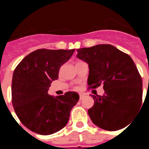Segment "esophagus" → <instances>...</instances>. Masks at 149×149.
Masks as SVG:
<instances>
[{
	"mask_svg": "<svg viewBox=\"0 0 149 149\" xmlns=\"http://www.w3.org/2000/svg\"><path fill=\"white\" fill-rule=\"evenodd\" d=\"M84 97H85V95L84 94H80V100H82Z\"/></svg>",
	"mask_w": 149,
	"mask_h": 149,
	"instance_id": "obj_1",
	"label": "esophagus"
}]
</instances>
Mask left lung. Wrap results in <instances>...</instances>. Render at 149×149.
I'll use <instances>...</instances> for the list:
<instances>
[{
	"label": "left lung",
	"mask_w": 149,
	"mask_h": 149,
	"mask_svg": "<svg viewBox=\"0 0 149 149\" xmlns=\"http://www.w3.org/2000/svg\"><path fill=\"white\" fill-rule=\"evenodd\" d=\"M77 51V58L89 65V88L104 85V95H92L94 105L88 110L92 122L107 131L126 127L140 109L143 99V81L135 63L111 45Z\"/></svg>",
	"instance_id": "obj_1"
}]
</instances>
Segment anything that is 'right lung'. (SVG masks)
I'll list each match as a JSON object with an SVG mask.
<instances>
[{
    "instance_id": "obj_1",
    "label": "right lung",
    "mask_w": 149,
    "mask_h": 149,
    "mask_svg": "<svg viewBox=\"0 0 149 149\" xmlns=\"http://www.w3.org/2000/svg\"><path fill=\"white\" fill-rule=\"evenodd\" d=\"M74 51L36 50L15 68L12 81V103L18 119L30 131L50 135L68 123L79 95L67 92L64 95L53 97L48 91L52 81L58 79L60 68Z\"/></svg>"
}]
</instances>
